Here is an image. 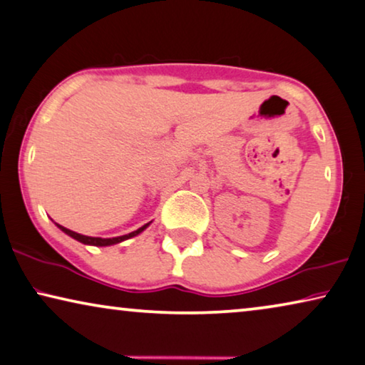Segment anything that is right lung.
Segmentation results:
<instances>
[{
  "instance_id": "obj_1",
  "label": "right lung",
  "mask_w": 365,
  "mask_h": 365,
  "mask_svg": "<svg viewBox=\"0 0 365 365\" xmlns=\"http://www.w3.org/2000/svg\"><path fill=\"white\" fill-rule=\"evenodd\" d=\"M57 226L61 227V230L65 232V235L72 236L73 239H77V241L83 242V244H90V246H113V244H118V242H121V241H126V239H129V237H134V236H138L139 232H143V231L145 230V227L149 226V222H148V225H144L143 227H139V230H135V231H133V232H129V235L118 236V237H110V239L83 236V235H78V232H75V231H70V230H67V227H63V226H61V225H57Z\"/></svg>"
}]
</instances>
